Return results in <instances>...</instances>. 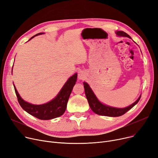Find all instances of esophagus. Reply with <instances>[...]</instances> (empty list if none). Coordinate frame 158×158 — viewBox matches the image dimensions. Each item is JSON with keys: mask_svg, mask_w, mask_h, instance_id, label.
I'll use <instances>...</instances> for the list:
<instances>
[{"mask_svg": "<svg viewBox=\"0 0 158 158\" xmlns=\"http://www.w3.org/2000/svg\"><path fill=\"white\" fill-rule=\"evenodd\" d=\"M85 77V73L84 71L80 70L78 73V78L79 80H84Z\"/></svg>", "mask_w": 158, "mask_h": 158, "instance_id": "obj_1", "label": "esophagus"}]
</instances>
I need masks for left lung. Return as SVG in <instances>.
I'll use <instances>...</instances> for the list:
<instances>
[{
  "mask_svg": "<svg viewBox=\"0 0 158 158\" xmlns=\"http://www.w3.org/2000/svg\"><path fill=\"white\" fill-rule=\"evenodd\" d=\"M116 34L117 35L120 36H126V37H128V38L131 39V36L128 34H127L123 31H117ZM84 85L85 89V93L86 98L87 99L90 107H91V110L94 112H95L96 114L101 115V116H110V117H118V116H122L125 113H126L127 111L131 109L135 105L137 104L141 98V96H140L139 97V98L134 103H132L131 106L125 108L119 109V108L112 107L107 106L106 105H103L102 103H100L99 100L97 99V98L93 93L91 89L90 88L89 85L87 83H85V82H84Z\"/></svg>",
  "mask_w": 158,
  "mask_h": 158,
  "instance_id": "left-lung-1",
  "label": "left lung"
}]
</instances>
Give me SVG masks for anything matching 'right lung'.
Segmentation results:
<instances>
[{"instance_id": "right-lung-1", "label": "right lung", "mask_w": 158, "mask_h": 158, "mask_svg": "<svg viewBox=\"0 0 158 158\" xmlns=\"http://www.w3.org/2000/svg\"><path fill=\"white\" fill-rule=\"evenodd\" d=\"M42 34H43V33L36 34L32 36L29 40L33 39L35 36ZM77 78V74L76 73L67 81L61 91H60L55 99L43 105H33L24 101L20 96L15 86L14 89L17 97L18 102L22 109L29 114L37 118L42 120H48L60 116L64 113L69 98L74 85L76 84Z\"/></svg>"}]
</instances>
